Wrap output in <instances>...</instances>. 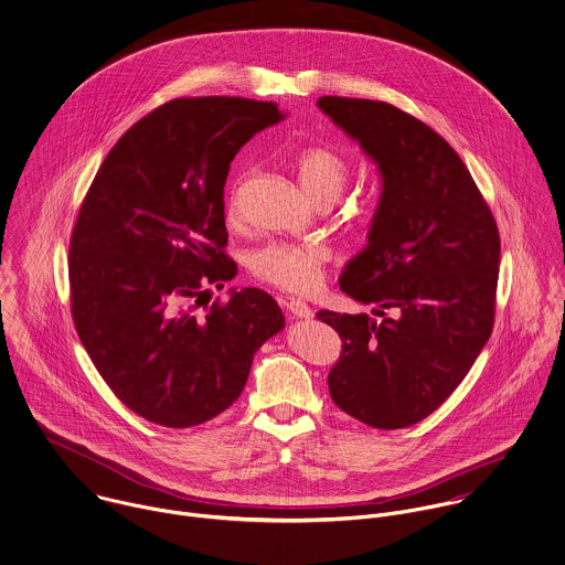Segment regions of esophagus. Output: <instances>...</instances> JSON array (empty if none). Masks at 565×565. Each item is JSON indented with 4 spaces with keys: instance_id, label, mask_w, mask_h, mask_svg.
<instances>
[{
    "instance_id": "obj_1",
    "label": "esophagus",
    "mask_w": 565,
    "mask_h": 565,
    "mask_svg": "<svg viewBox=\"0 0 565 565\" xmlns=\"http://www.w3.org/2000/svg\"><path fill=\"white\" fill-rule=\"evenodd\" d=\"M286 308L290 310L292 316H297V318H312L313 316L312 308H310L306 301H301V299H290V301H286Z\"/></svg>"
}]
</instances>
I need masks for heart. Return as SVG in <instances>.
Returning <instances> with one entry per match:
<instances>
[{"mask_svg": "<svg viewBox=\"0 0 565 565\" xmlns=\"http://www.w3.org/2000/svg\"><path fill=\"white\" fill-rule=\"evenodd\" d=\"M295 171L301 189L312 199L335 201L351 180L349 160L331 147H306L295 156ZM247 175L241 173L225 199V214L230 223L241 218L243 196L247 189ZM329 252L320 245H295V243H270L253 253L249 259L253 277L264 284L277 286L288 292H310L322 279Z\"/></svg>", "mask_w": 565, "mask_h": 565, "instance_id": "b5f03b06", "label": "heart"}]
</instances>
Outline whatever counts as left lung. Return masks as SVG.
<instances>
[{
    "mask_svg": "<svg viewBox=\"0 0 565 565\" xmlns=\"http://www.w3.org/2000/svg\"><path fill=\"white\" fill-rule=\"evenodd\" d=\"M318 108L381 173L369 245L340 277V290L373 303L379 320L316 313L342 338L329 394L360 423L403 429L438 409L490 340L499 227L457 151L431 127L385 102L320 97Z\"/></svg>",
    "mask_w": 565,
    "mask_h": 565,
    "instance_id": "1",
    "label": "left lung"
}]
</instances>
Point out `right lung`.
Segmentation results:
<instances>
[{
  "instance_id": "1",
  "label": "right lung",
  "mask_w": 565,
  "mask_h": 565,
  "mask_svg": "<svg viewBox=\"0 0 565 565\" xmlns=\"http://www.w3.org/2000/svg\"><path fill=\"white\" fill-rule=\"evenodd\" d=\"M281 119L270 102L173 99L127 129L82 201L68 249L75 331L117 398L149 423L186 429L225 412L255 351L284 329L259 288L203 303L207 284L238 273L225 253L230 164Z\"/></svg>"
}]
</instances>
